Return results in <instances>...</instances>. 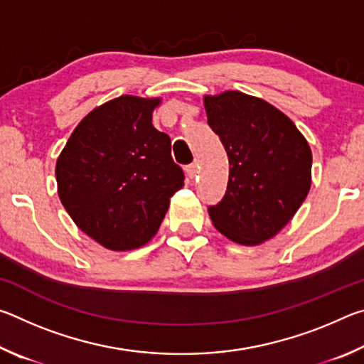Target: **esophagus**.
<instances>
[{"label": "esophagus", "instance_id": "34e87169", "mask_svg": "<svg viewBox=\"0 0 364 364\" xmlns=\"http://www.w3.org/2000/svg\"><path fill=\"white\" fill-rule=\"evenodd\" d=\"M184 171H186L188 178H191V180H193V178L197 175V164L194 162V164L186 165V167H184Z\"/></svg>", "mask_w": 364, "mask_h": 364}]
</instances>
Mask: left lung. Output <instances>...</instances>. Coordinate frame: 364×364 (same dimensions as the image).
<instances>
[{
    "mask_svg": "<svg viewBox=\"0 0 364 364\" xmlns=\"http://www.w3.org/2000/svg\"><path fill=\"white\" fill-rule=\"evenodd\" d=\"M204 106L230 160L223 199L208 207L213 226L242 245L268 241L310 191V146L287 115L260 97L225 91L205 96Z\"/></svg>",
    "mask_w": 364,
    "mask_h": 364,
    "instance_id": "8db88e82",
    "label": "left lung"
}]
</instances>
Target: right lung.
<instances>
[{"label": "right lung", "instance_id": "add662e5", "mask_svg": "<svg viewBox=\"0 0 364 364\" xmlns=\"http://www.w3.org/2000/svg\"><path fill=\"white\" fill-rule=\"evenodd\" d=\"M160 100L120 96L85 117L56 164L58 193L83 232L110 250L149 242L181 189L168 134L152 125Z\"/></svg>", "mask_w": 364, "mask_h": 364}]
</instances>
